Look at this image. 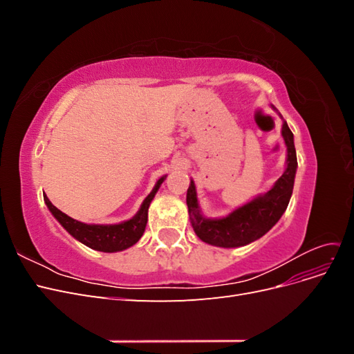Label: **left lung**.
I'll return each instance as SVG.
<instances>
[{"mask_svg":"<svg viewBox=\"0 0 354 354\" xmlns=\"http://www.w3.org/2000/svg\"><path fill=\"white\" fill-rule=\"evenodd\" d=\"M282 137L288 152L283 174L277 178L267 194L254 198L251 202L232 211L226 217L207 218L202 216L196 187L194 180H190L186 202L192 227L201 241L214 246H221V248H236V246L248 245L260 239L279 221L291 199L298 165L294 134L289 130L286 121L282 124Z\"/></svg>","mask_w":354,"mask_h":354,"instance_id":"1","label":"left lung"}]
</instances>
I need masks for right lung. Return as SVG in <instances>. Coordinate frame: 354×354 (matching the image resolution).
<instances>
[{"label":"right lung","mask_w":354,"mask_h":354,"mask_svg":"<svg viewBox=\"0 0 354 354\" xmlns=\"http://www.w3.org/2000/svg\"><path fill=\"white\" fill-rule=\"evenodd\" d=\"M167 176L160 177L155 187L152 189L151 194L146 196L143 201L140 209L137 211L136 216L130 220L118 223V224H87L81 223L78 220H73L65 212H62L59 208H56L50 199L44 195V202L50 212L55 216V218L62 224L69 234L80 241L81 243L87 245L88 248L102 251V252H118L130 248L136 242H138L143 236L146 223H147V211L149 205H151L152 199L155 198L158 189L162 185Z\"/></svg>","instance_id":"obj_1"}]
</instances>
